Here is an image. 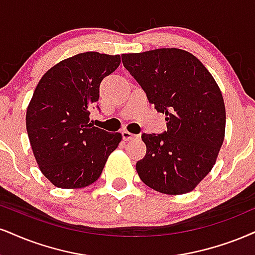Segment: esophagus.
<instances>
[{"instance_id":"34e87169","label":"esophagus","mask_w":255,"mask_h":255,"mask_svg":"<svg viewBox=\"0 0 255 255\" xmlns=\"http://www.w3.org/2000/svg\"><path fill=\"white\" fill-rule=\"evenodd\" d=\"M122 137L124 140H131V139H136V138H138L137 134L128 132V131H127V130L122 131Z\"/></svg>"}]
</instances>
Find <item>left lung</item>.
Segmentation results:
<instances>
[{"mask_svg": "<svg viewBox=\"0 0 255 255\" xmlns=\"http://www.w3.org/2000/svg\"><path fill=\"white\" fill-rule=\"evenodd\" d=\"M123 65L158 112L163 133H143L146 155L136 170L159 193H189L209 174L225 137L226 110L218 84L199 59L177 48L122 55Z\"/></svg>", "mask_w": 255, "mask_h": 255, "instance_id": "1", "label": "left lung"}]
</instances>
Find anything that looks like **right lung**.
Listing matches in <instances>:
<instances>
[{
    "label": "right lung",
    "mask_w": 255,
    "mask_h": 255,
    "mask_svg": "<svg viewBox=\"0 0 255 255\" xmlns=\"http://www.w3.org/2000/svg\"><path fill=\"white\" fill-rule=\"evenodd\" d=\"M119 64L121 55L80 53L53 66L37 84L27 109V132L41 172L55 187L92 184L122 140L121 133L90 123L100 83Z\"/></svg>",
    "instance_id": "obj_1"
}]
</instances>
